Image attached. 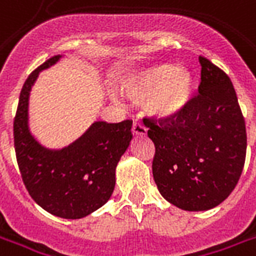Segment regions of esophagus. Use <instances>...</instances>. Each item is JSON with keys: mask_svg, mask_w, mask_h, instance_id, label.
Returning <instances> with one entry per match:
<instances>
[{"mask_svg": "<svg viewBox=\"0 0 256 256\" xmlns=\"http://www.w3.org/2000/svg\"><path fill=\"white\" fill-rule=\"evenodd\" d=\"M132 134H136V136H146L148 130H146V128L144 124H138V122H134V124H132Z\"/></svg>", "mask_w": 256, "mask_h": 256, "instance_id": "obj_1", "label": "esophagus"}]
</instances>
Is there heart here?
Segmentation results:
<instances>
[{"mask_svg": "<svg viewBox=\"0 0 256 256\" xmlns=\"http://www.w3.org/2000/svg\"><path fill=\"white\" fill-rule=\"evenodd\" d=\"M194 88L192 74L169 63H157L128 71L120 79V91L160 120H172L188 106Z\"/></svg>", "mask_w": 256, "mask_h": 256, "instance_id": "b5f03b06", "label": "heart"}]
</instances>
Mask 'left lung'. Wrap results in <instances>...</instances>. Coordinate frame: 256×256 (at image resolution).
Listing matches in <instances>:
<instances>
[{
	"mask_svg": "<svg viewBox=\"0 0 256 256\" xmlns=\"http://www.w3.org/2000/svg\"><path fill=\"white\" fill-rule=\"evenodd\" d=\"M202 82L180 115L144 118L156 146L153 177L165 200L184 210H208L231 194L240 178L247 134L231 79L200 56Z\"/></svg>",
	"mask_w": 256,
	"mask_h": 256,
	"instance_id": "obj_1",
	"label": "left lung"
}]
</instances>
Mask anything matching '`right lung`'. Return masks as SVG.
<instances>
[{
	"label": "right lung",
	"mask_w": 256,
	"mask_h": 256,
	"mask_svg": "<svg viewBox=\"0 0 256 256\" xmlns=\"http://www.w3.org/2000/svg\"><path fill=\"white\" fill-rule=\"evenodd\" d=\"M60 58L56 54L46 60L22 86L13 124L16 157L29 194L42 210L63 219H82L114 192L115 169L132 140V120H96L66 148L42 145L29 128V95L38 74Z\"/></svg>",
	"instance_id": "right-lung-1"
}]
</instances>
